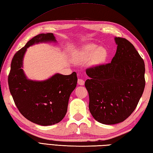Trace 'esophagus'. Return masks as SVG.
Instances as JSON below:
<instances>
[{
    "label": "esophagus",
    "mask_w": 153,
    "mask_h": 153,
    "mask_svg": "<svg viewBox=\"0 0 153 153\" xmlns=\"http://www.w3.org/2000/svg\"><path fill=\"white\" fill-rule=\"evenodd\" d=\"M77 83L79 85H83L85 84V82L82 79H78V80H77Z\"/></svg>",
    "instance_id": "obj_1"
}]
</instances>
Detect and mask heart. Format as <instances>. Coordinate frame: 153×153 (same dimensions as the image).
Returning <instances> with one entry per match:
<instances>
[{"label": "heart", "instance_id": "heart-1", "mask_svg": "<svg viewBox=\"0 0 153 153\" xmlns=\"http://www.w3.org/2000/svg\"><path fill=\"white\" fill-rule=\"evenodd\" d=\"M108 52L103 47H98L96 44H86L77 51L76 60L78 62H83L89 60L91 66H97L105 62Z\"/></svg>", "mask_w": 153, "mask_h": 153}]
</instances>
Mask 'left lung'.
<instances>
[{
	"label": "left lung",
	"instance_id": "8db88e82",
	"mask_svg": "<svg viewBox=\"0 0 153 153\" xmlns=\"http://www.w3.org/2000/svg\"><path fill=\"white\" fill-rule=\"evenodd\" d=\"M114 41L117 49L111 63L86 70L89 111L106 125L123 122L131 114L145 85L144 61L134 45L124 38Z\"/></svg>",
	"mask_w": 153,
	"mask_h": 153
}]
</instances>
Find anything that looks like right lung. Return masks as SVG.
<instances>
[{
  "instance_id": "obj_1",
  "label": "right lung",
  "mask_w": 153,
  "mask_h": 153,
  "mask_svg": "<svg viewBox=\"0 0 153 153\" xmlns=\"http://www.w3.org/2000/svg\"><path fill=\"white\" fill-rule=\"evenodd\" d=\"M53 33H41L29 41L12 58L8 76L10 92L19 111L25 118L41 126L60 122L68 110L71 93L77 85L76 73L55 74L47 79H28L23 68L27 48L42 43H56Z\"/></svg>"
}]
</instances>
